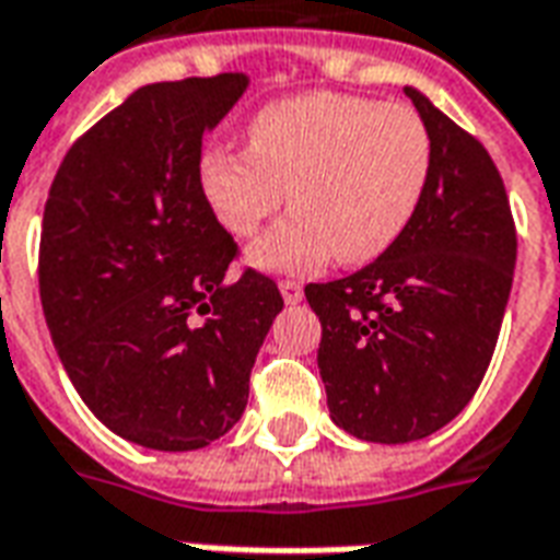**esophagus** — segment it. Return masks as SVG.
Here are the masks:
<instances>
[{
	"label": "esophagus",
	"mask_w": 560,
	"mask_h": 560,
	"mask_svg": "<svg viewBox=\"0 0 560 560\" xmlns=\"http://www.w3.org/2000/svg\"><path fill=\"white\" fill-rule=\"evenodd\" d=\"M279 291L284 296V303H300L303 300V284L300 281H279Z\"/></svg>",
	"instance_id": "34e87169"
}]
</instances>
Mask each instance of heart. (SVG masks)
Returning a JSON list of instances; mask_svg holds the SVG:
<instances>
[{"instance_id": "1", "label": "heart", "mask_w": 560, "mask_h": 560, "mask_svg": "<svg viewBox=\"0 0 560 560\" xmlns=\"http://www.w3.org/2000/svg\"><path fill=\"white\" fill-rule=\"evenodd\" d=\"M432 164V131L413 107L315 92L260 107L248 149H203L197 183L236 240L255 236L288 191L293 212L248 248V264L308 276L332 255L348 267L384 255L417 215Z\"/></svg>"}]
</instances>
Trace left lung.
Returning <instances> with one entry per match:
<instances>
[{
  "mask_svg": "<svg viewBox=\"0 0 560 560\" xmlns=\"http://www.w3.org/2000/svg\"><path fill=\"white\" fill-rule=\"evenodd\" d=\"M432 131L417 215L375 264L308 284L317 369L332 422L360 441L429 438L474 399L494 353L516 267L504 179L477 138L405 86Z\"/></svg>",
  "mask_w": 560,
  "mask_h": 560,
  "instance_id": "obj_1",
  "label": "left lung"
}]
</instances>
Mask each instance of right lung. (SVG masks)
I'll return each instance as SVG.
<instances>
[{
	"instance_id": "obj_1",
	"label": "right lung",
	"mask_w": 560,
	"mask_h": 560,
	"mask_svg": "<svg viewBox=\"0 0 560 560\" xmlns=\"http://www.w3.org/2000/svg\"><path fill=\"white\" fill-rule=\"evenodd\" d=\"M245 74L149 83L68 149L44 207V320L71 384L131 444L185 453L231 432L284 308L197 183L203 135Z\"/></svg>"
}]
</instances>
